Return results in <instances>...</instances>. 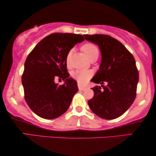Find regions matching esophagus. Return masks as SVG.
<instances>
[{
    "label": "esophagus",
    "instance_id": "34e87169",
    "mask_svg": "<svg viewBox=\"0 0 156 156\" xmlns=\"http://www.w3.org/2000/svg\"><path fill=\"white\" fill-rule=\"evenodd\" d=\"M78 88H79L80 90H84L86 89V86H81V85L78 84Z\"/></svg>",
    "mask_w": 156,
    "mask_h": 156
}]
</instances>
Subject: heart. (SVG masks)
I'll return each mask as SVG.
<instances>
[{
	"label": "heart",
	"mask_w": 156,
	"mask_h": 156,
	"mask_svg": "<svg viewBox=\"0 0 156 156\" xmlns=\"http://www.w3.org/2000/svg\"><path fill=\"white\" fill-rule=\"evenodd\" d=\"M81 49L89 60L94 58H98V50L96 45L90 44V43H87V44L83 45ZM70 58H71V51L69 52L66 56V64L68 66L70 64ZM90 76H91V73L87 71V70H78L73 73L75 79L80 83H84L89 79Z\"/></svg>",
	"instance_id": "b5f03b06"
}]
</instances>
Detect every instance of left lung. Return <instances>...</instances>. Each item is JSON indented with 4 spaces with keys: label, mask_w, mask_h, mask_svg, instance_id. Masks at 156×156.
<instances>
[{
    "label": "left lung",
    "mask_w": 156,
    "mask_h": 156,
    "mask_svg": "<svg viewBox=\"0 0 156 156\" xmlns=\"http://www.w3.org/2000/svg\"><path fill=\"white\" fill-rule=\"evenodd\" d=\"M83 37L97 44L101 54L99 69L90 80L101 86L91 88L94 95L88 104L102 119H116L125 113L135 99L139 73L135 58L121 42L109 35Z\"/></svg>",
    "instance_id": "8db88e82"
}]
</instances>
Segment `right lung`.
I'll return each mask as SVG.
<instances>
[{
    "mask_svg": "<svg viewBox=\"0 0 156 156\" xmlns=\"http://www.w3.org/2000/svg\"><path fill=\"white\" fill-rule=\"evenodd\" d=\"M83 41L80 34L55 33L42 39L27 57L21 81L26 102L39 117L55 119L70 106L78 88L76 80L69 77L66 56ZM57 76L65 80L64 84L54 82Z\"/></svg>",
    "mask_w": 156,
    "mask_h": 156,
    "instance_id": "1",
    "label": "right lung"
}]
</instances>
